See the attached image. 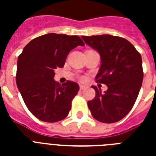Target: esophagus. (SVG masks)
I'll use <instances>...</instances> for the list:
<instances>
[{
    "mask_svg": "<svg viewBox=\"0 0 156 156\" xmlns=\"http://www.w3.org/2000/svg\"><path fill=\"white\" fill-rule=\"evenodd\" d=\"M86 89V86H83V85H80V90H85Z\"/></svg>",
    "mask_w": 156,
    "mask_h": 156,
    "instance_id": "1",
    "label": "esophagus"
}]
</instances>
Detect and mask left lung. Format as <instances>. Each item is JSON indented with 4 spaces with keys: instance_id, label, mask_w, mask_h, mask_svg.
I'll return each mask as SVG.
<instances>
[{
    "instance_id": "8db88e82",
    "label": "left lung",
    "mask_w": 156,
    "mask_h": 156,
    "mask_svg": "<svg viewBox=\"0 0 156 156\" xmlns=\"http://www.w3.org/2000/svg\"><path fill=\"white\" fill-rule=\"evenodd\" d=\"M90 47L97 50L101 66L96 83L108 90L101 93L92 86L95 96L88 101L93 117L103 123L121 121L130 112L140 91L143 79L141 54L128 40L111 35L82 36Z\"/></svg>"
}]
</instances>
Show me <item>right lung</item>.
<instances>
[{
    "mask_svg": "<svg viewBox=\"0 0 156 156\" xmlns=\"http://www.w3.org/2000/svg\"><path fill=\"white\" fill-rule=\"evenodd\" d=\"M78 45L84 43L78 35L49 33L28 43L18 56L17 86L26 106L40 121L52 123L68 116L79 86L72 81L59 84L54 70L63 67Z\"/></svg>",
    "mask_w": 156,
    "mask_h": 156,
    "instance_id": "add662e5",
    "label": "right lung"
}]
</instances>
